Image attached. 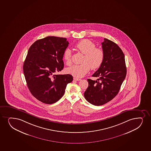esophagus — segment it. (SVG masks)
<instances>
[{"mask_svg": "<svg viewBox=\"0 0 151 151\" xmlns=\"http://www.w3.org/2000/svg\"><path fill=\"white\" fill-rule=\"evenodd\" d=\"M73 79L74 80H76V81H80L81 80L79 78H76V77H74Z\"/></svg>", "mask_w": 151, "mask_h": 151, "instance_id": "obj_1", "label": "esophagus"}]
</instances>
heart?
I'll return each mask as SVG.
<instances>
[{"label":"heart","mask_w":151,"mask_h":151,"mask_svg":"<svg viewBox=\"0 0 151 151\" xmlns=\"http://www.w3.org/2000/svg\"><path fill=\"white\" fill-rule=\"evenodd\" d=\"M79 52L84 55L80 65H74L68 68L67 73L77 77H82L86 74L91 68L95 70L100 67L105 58V52L101 48H96L95 43L88 39H84L75 45ZM63 58L66 64L70 65L72 62V52L67 48L64 52Z\"/></svg>","instance_id":"heart-1"}]
</instances>
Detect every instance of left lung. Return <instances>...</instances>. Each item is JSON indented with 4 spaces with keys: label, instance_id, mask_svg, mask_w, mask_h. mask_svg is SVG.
I'll use <instances>...</instances> for the list:
<instances>
[{
    "label": "left lung",
    "instance_id": "8db88e82",
    "mask_svg": "<svg viewBox=\"0 0 151 151\" xmlns=\"http://www.w3.org/2000/svg\"><path fill=\"white\" fill-rule=\"evenodd\" d=\"M105 52L103 64L92 75L97 80L87 79L88 87L84 96L89 103L101 106L117 96L126 75L125 57L118 45L106 38L101 43Z\"/></svg>",
    "mask_w": 151,
    "mask_h": 151
}]
</instances>
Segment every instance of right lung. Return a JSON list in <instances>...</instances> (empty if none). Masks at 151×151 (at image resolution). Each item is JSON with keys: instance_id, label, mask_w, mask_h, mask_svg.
Wrapping results in <instances>:
<instances>
[{"instance_id": "right-lung-1", "label": "right lung", "mask_w": 151, "mask_h": 151, "mask_svg": "<svg viewBox=\"0 0 151 151\" xmlns=\"http://www.w3.org/2000/svg\"><path fill=\"white\" fill-rule=\"evenodd\" d=\"M69 43L66 38L48 36L36 41L29 49L24 74L29 91L39 101L46 104L58 101L67 84L73 81L71 75L54 74L64 68L63 55Z\"/></svg>"}]
</instances>
